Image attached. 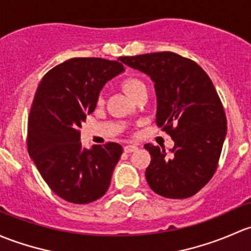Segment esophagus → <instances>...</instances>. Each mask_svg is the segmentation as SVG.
<instances>
[{"instance_id":"obj_1","label":"esophagus","mask_w":251,"mask_h":251,"mask_svg":"<svg viewBox=\"0 0 251 251\" xmlns=\"http://www.w3.org/2000/svg\"><path fill=\"white\" fill-rule=\"evenodd\" d=\"M136 150H138V146H135V145H126V146H125L126 153H131V152H135Z\"/></svg>"}]
</instances>
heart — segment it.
I'll list each match as a JSON object with an SVG mask.
<instances>
[{
  "label": "heart",
  "mask_w": 251,
  "mask_h": 251,
  "mask_svg": "<svg viewBox=\"0 0 251 251\" xmlns=\"http://www.w3.org/2000/svg\"><path fill=\"white\" fill-rule=\"evenodd\" d=\"M121 87L125 90V93L128 95L129 98L134 99L141 90L146 89V86L140 78L135 76H128L126 78H123V81L121 82ZM102 101V98H99V102Z\"/></svg>",
  "instance_id": "obj_1"
}]
</instances>
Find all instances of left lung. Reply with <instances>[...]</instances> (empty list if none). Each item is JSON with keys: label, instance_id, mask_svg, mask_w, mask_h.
Masks as SVG:
<instances>
[{"label": "left lung", "instance_id": "obj_1", "mask_svg": "<svg viewBox=\"0 0 251 251\" xmlns=\"http://www.w3.org/2000/svg\"><path fill=\"white\" fill-rule=\"evenodd\" d=\"M149 75L157 95L156 123L174 140L172 153L145 145L151 163L145 176L152 191L173 200L196 195L213 177L227 133L224 106L205 71L172 51L120 56Z\"/></svg>", "mask_w": 251, "mask_h": 251}]
</instances>
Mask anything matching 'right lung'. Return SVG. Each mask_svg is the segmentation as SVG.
I'll return each mask as SVG.
<instances>
[{
  "label": "right lung",
  "mask_w": 251,
  "mask_h": 251,
  "mask_svg": "<svg viewBox=\"0 0 251 251\" xmlns=\"http://www.w3.org/2000/svg\"><path fill=\"white\" fill-rule=\"evenodd\" d=\"M125 71L122 63L72 58L43 76L27 123V151L55 195L87 204L106 193L123 149L120 144L83 149L79 128L97 106L107 81Z\"/></svg>",
  "instance_id": "add662e5"
}]
</instances>
